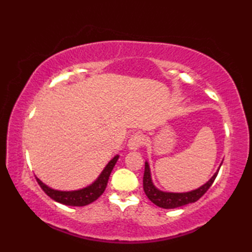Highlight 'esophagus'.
<instances>
[{"mask_svg":"<svg viewBox=\"0 0 252 252\" xmlns=\"http://www.w3.org/2000/svg\"><path fill=\"white\" fill-rule=\"evenodd\" d=\"M144 144V137L140 133H135V134H133L129 142H127V147L131 151H137L138 148H140Z\"/></svg>","mask_w":252,"mask_h":252,"instance_id":"34e87169","label":"esophagus"}]
</instances>
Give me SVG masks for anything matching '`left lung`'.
Returning <instances> with one entry per match:
<instances>
[{"label": "left lung", "instance_id": "1", "mask_svg": "<svg viewBox=\"0 0 252 252\" xmlns=\"http://www.w3.org/2000/svg\"><path fill=\"white\" fill-rule=\"evenodd\" d=\"M218 173L219 169L215 173V175H213L205 185H202L199 189H197L195 190H191L189 192H165L159 190L155 187L152 182L149 165L147 162H145V171H144L143 176V187L144 191H145L146 196L148 197V199L153 203H155V205L163 209H174L189 205V203L191 202H195L199 199V198H201L213 184Z\"/></svg>", "mask_w": 252, "mask_h": 252}]
</instances>
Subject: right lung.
Instances as JSON below:
<instances>
[{
  "label": "right lung",
  "mask_w": 252,
  "mask_h": 252,
  "mask_svg": "<svg viewBox=\"0 0 252 252\" xmlns=\"http://www.w3.org/2000/svg\"><path fill=\"white\" fill-rule=\"evenodd\" d=\"M118 158H119V156L117 155V156H115L110 160L108 164L106 165V168L103 170V172H101V174L98 176V179L96 180L92 185H90L88 187H85V189H79V190H72V191L55 190L42 183V182L37 178L35 179L41 189H43L45 194L47 196H50L53 200L61 202L63 205H67V206H74V207L87 206L95 201L104 192L107 183H108L109 175L111 173L112 169L115 167Z\"/></svg>",
  "instance_id": "1"
}]
</instances>
